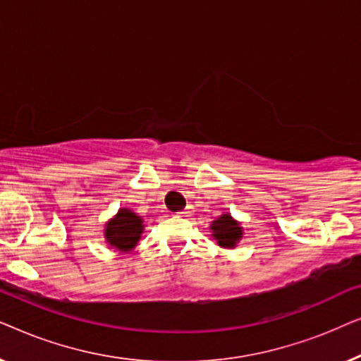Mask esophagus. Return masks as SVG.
<instances>
[{"mask_svg":"<svg viewBox=\"0 0 361 361\" xmlns=\"http://www.w3.org/2000/svg\"><path fill=\"white\" fill-rule=\"evenodd\" d=\"M190 209H184V210H180V212H177V215H180V216H190Z\"/></svg>","mask_w":361,"mask_h":361,"instance_id":"1","label":"esophagus"}]
</instances>
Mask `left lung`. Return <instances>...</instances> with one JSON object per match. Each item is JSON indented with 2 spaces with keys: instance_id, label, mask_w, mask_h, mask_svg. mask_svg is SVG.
I'll return each mask as SVG.
<instances>
[{
  "instance_id": "1",
  "label": "left lung",
  "mask_w": 361,
  "mask_h": 361,
  "mask_svg": "<svg viewBox=\"0 0 361 361\" xmlns=\"http://www.w3.org/2000/svg\"><path fill=\"white\" fill-rule=\"evenodd\" d=\"M212 230H214V238L220 246L225 248H235L236 241L241 238V226L231 219V215L225 214L216 219L212 224Z\"/></svg>"
}]
</instances>
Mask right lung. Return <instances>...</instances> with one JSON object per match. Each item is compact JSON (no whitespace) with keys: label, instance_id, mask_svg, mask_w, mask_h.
<instances>
[{"label":"right lung","instance_id":"add662e5","mask_svg":"<svg viewBox=\"0 0 361 361\" xmlns=\"http://www.w3.org/2000/svg\"><path fill=\"white\" fill-rule=\"evenodd\" d=\"M142 233V220L135 212L121 209L115 219L108 221L105 238L120 251H130L136 246Z\"/></svg>","mask_w":361,"mask_h":361}]
</instances>
